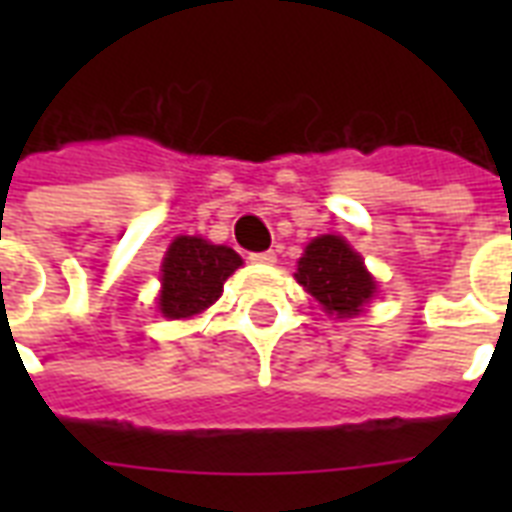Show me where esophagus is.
Returning a JSON list of instances; mask_svg holds the SVG:
<instances>
[{
  "instance_id": "34e87169",
  "label": "esophagus",
  "mask_w": 512,
  "mask_h": 512,
  "mask_svg": "<svg viewBox=\"0 0 512 512\" xmlns=\"http://www.w3.org/2000/svg\"><path fill=\"white\" fill-rule=\"evenodd\" d=\"M249 260H252V263H260V265H273L276 263V252H271V249H268V252H252V255H249Z\"/></svg>"
}]
</instances>
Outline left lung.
Here are the masks:
<instances>
[{
    "label": "left lung",
    "instance_id": "obj_1",
    "mask_svg": "<svg viewBox=\"0 0 512 512\" xmlns=\"http://www.w3.org/2000/svg\"><path fill=\"white\" fill-rule=\"evenodd\" d=\"M295 279L308 295L324 305V311L340 319L361 313V305L374 295V279L366 273L364 260L340 236H319L305 247L297 263Z\"/></svg>",
    "mask_w": 512,
    "mask_h": 512
}]
</instances>
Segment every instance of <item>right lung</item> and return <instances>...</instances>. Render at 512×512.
<instances>
[{
	"instance_id": "1",
	"label": "right lung",
	"mask_w": 512,
	"mask_h": 512,
	"mask_svg": "<svg viewBox=\"0 0 512 512\" xmlns=\"http://www.w3.org/2000/svg\"><path fill=\"white\" fill-rule=\"evenodd\" d=\"M241 265L228 247H217L196 236H177L162 263L159 308L167 319H188L215 303L225 279Z\"/></svg>"
}]
</instances>
